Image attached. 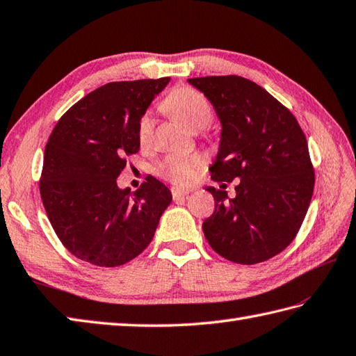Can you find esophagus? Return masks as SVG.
<instances>
[{
    "label": "esophagus",
    "mask_w": 356,
    "mask_h": 356,
    "mask_svg": "<svg viewBox=\"0 0 356 356\" xmlns=\"http://www.w3.org/2000/svg\"><path fill=\"white\" fill-rule=\"evenodd\" d=\"M171 194H172V199L177 202V200L185 199L188 194H190V190H182V188H172Z\"/></svg>",
    "instance_id": "obj_1"
}]
</instances>
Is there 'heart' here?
Wrapping results in <instances>:
<instances>
[{
    "label": "heart",
    "instance_id": "heart-1",
    "mask_svg": "<svg viewBox=\"0 0 356 356\" xmlns=\"http://www.w3.org/2000/svg\"><path fill=\"white\" fill-rule=\"evenodd\" d=\"M162 109L179 118L186 128L199 131L205 128L213 118V108L204 94L193 88H177L165 97ZM154 118L145 113L137 124V138L142 146H148L152 140ZM202 166V159L197 154H171L166 156L157 165V174L176 185H188L196 177Z\"/></svg>",
    "mask_w": 356,
    "mask_h": 356
}]
</instances>
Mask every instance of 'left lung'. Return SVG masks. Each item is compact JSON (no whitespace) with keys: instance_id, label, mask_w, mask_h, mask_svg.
Returning <instances> with one entry per match:
<instances>
[{"instance_id":"8db88e82","label":"left lung","mask_w":356,"mask_h":356,"mask_svg":"<svg viewBox=\"0 0 356 356\" xmlns=\"http://www.w3.org/2000/svg\"><path fill=\"white\" fill-rule=\"evenodd\" d=\"M188 83L213 104L222 127L211 179H239L234 199L207 188L214 213L202 224L205 238L228 261H267L290 245L309 210L315 172L304 132L287 108L243 76Z\"/></svg>"}]
</instances>
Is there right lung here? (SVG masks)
<instances>
[{
    "label": "right lung",
    "mask_w": 356,
    "mask_h": 356,
    "mask_svg": "<svg viewBox=\"0 0 356 356\" xmlns=\"http://www.w3.org/2000/svg\"><path fill=\"white\" fill-rule=\"evenodd\" d=\"M168 83H108L75 103L49 137L41 200L58 239L81 261L117 267L134 259L171 204V191L152 176L137 191L117 185L127 156L140 149L138 120Z\"/></svg>",
    "instance_id": "right-lung-1"
}]
</instances>
